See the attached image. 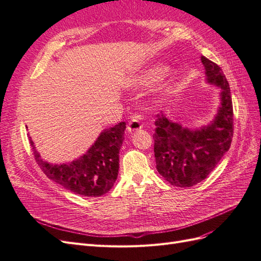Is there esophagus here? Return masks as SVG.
Listing matches in <instances>:
<instances>
[{"instance_id": "1", "label": "esophagus", "mask_w": 261, "mask_h": 261, "mask_svg": "<svg viewBox=\"0 0 261 261\" xmlns=\"http://www.w3.org/2000/svg\"><path fill=\"white\" fill-rule=\"evenodd\" d=\"M141 127H143V124L140 123V121L138 120V118L136 117H133L132 120L129 121L128 125H127V130L133 134V133H136L137 130L141 129Z\"/></svg>"}]
</instances>
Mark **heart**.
I'll list each match as a JSON object with an SVG mask.
<instances>
[{
    "mask_svg": "<svg viewBox=\"0 0 261 261\" xmlns=\"http://www.w3.org/2000/svg\"><path fill=\"white\" fill-rule=\"evenodd\" d=\"M168 72V67L163 65H155L149 68L141 69L137 73L129 75L125 80V87L129 89H138L152 85L162 78ZM163 94H167L164 92Z\"/></svg>",
    "mask_w": 261,
    "mask_h": 261,
    "instance_id": "obj_1",
    "label": "heart"
}]
</instances>
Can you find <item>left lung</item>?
Wrapping results in <instances>:
<instances>
[{
    "instance_id": "left-lung-1",
    "label": "left lung",
    "mask_w": 261,
    "mask_h": 261,
    "mask_svg": "<svg viewBox=\"0 0 261 261\" xmlns=\"http://www.w3.org/2000/svg\"><path fill=\"white\" fill-rule=\"evenodd\" d=\"M208 84L220 88V106L213 120L198 128L183 127L156 114L154 156L159 174L173 186L192 187L206 178L230 149L233 106L230 86L216 63L201 57Z\"/></svg>"
}]
</instances>
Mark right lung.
I'll return each instance as SVG.
<instances>
[{"instance_id": "1", "label": "right lung", "mask_w": 261, "mask_h": 261, "mask_svg": "<svg viewBox=\"0 0 261 261\" xmlns=\"http://www.w3.org/2000/svg\"><path fill=\"white\" fill-rule=\"evenodd\" d=\"M126 123L101 132L97 140L78 159L62 164L44 161L37 151L31 137L35 159L44 174L69 192L85 197H99L107 194L115 183L120 168V149L124 140Z\"/></svg>"}]
</instances>
